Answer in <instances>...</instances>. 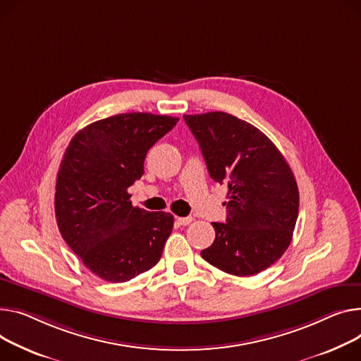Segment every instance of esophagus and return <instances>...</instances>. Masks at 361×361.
Masks as SVG:
<instances>
[{"mask_svg": "<svg viewBox=\"0 0 361 361\" xmlns=\"http://www.w3.org/2000/svg\"><path fill=\"white\" fill-rule=\"evenodd\" d=\"M176 221L178 225L185 226V225H190L191 222H193V218H190V216H187V218H181V216H178V218H176Z\"/></svg>", "mask_w": 361, "mask_h": 361, "instance_id": "obj_1", "label": "esophagus"}]
</instances>
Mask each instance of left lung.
I'll list each match as a JSON object with an SVG mask.
<instances>
[{
  "label": "left lung",
  "mask_w": 361,
  "mask_h": 361,
  "mask_svg": "<svg viewBox=\"0 0 361 361\" xmlns=\"http://www.w3.org/2000/svg\"><path fill=\"white\" fill-rule=\"evenodd\" d=\"M207 171L228 188L226 222H213L216 238L200 254L228 274L254 276L290 245L299 190L289 164L255 126L229 113L184 114Z\"/></svg>",
  "instance_id": "obj_1"
}]
</instances>
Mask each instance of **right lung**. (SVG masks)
I'll list each match as a JSON object with an SVG mask.
<instances>
[{
  "label": "right lung",
  "mask_w": 361,
  "mask_h": 361,
  "mask_svg": "<svg viewBox=\"0 0 361 361\" xmlns=\"http://www.w3.org/2000/svg\"><path fill=\"white\" fill-rule=\"evenodd\" d=\"M178 117L116 114L81 129L63 154L55 193L59 232L84 266L111 283L151 270L171 235L174 216L132 206L128 188L143 176L154 143Z\"/></svg>",
  "instance_id": "right-lung-1"
}]
</instances>
